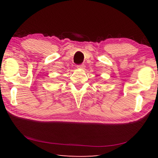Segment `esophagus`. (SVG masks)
I'll use <instances>...</instances> for the list:
<instances>
[{"mask_svg":"<svg viewBox=\"0 0 158 158\" xmlns=\"http://www.w3.org/2000/svg\"><path fill=\"white\" fill-rule=\"evenodd\" d=\"M77 68H80V69H84L85 65H84V64H81V65H79L77 66Z\"/></svg>","mask_w":158,"mask_h":158,"instance_id":"obj_1","label":"esophagus"}]
</instances>
